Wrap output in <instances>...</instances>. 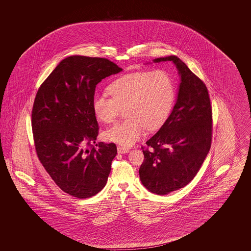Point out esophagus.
<instances>
[{
	"mask_svg": "<svg viewBox=\"0 0 251 251\" xmlns=\"http://www.w3.org/2000/svg\"><path fill=\"white\" fill-rule=\"evenodd\" d=\"M130 150L126 147H122V146H118V152L119 153H127L129 152Z\"/></svg>",
	"mask_w": 251,
	"mask_h": 251,
	"instance_id": "obj_1",
	"label": "esophagus"
}]
</instances>
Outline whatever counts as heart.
<instances>
[{
	"instance_id": "b5f03b06",
	"label": "heart",
	"mask_w": 251,
	"mask_h": 251,
	"mask_svg": "<svg viewBox=\"0 0 251 251\" xmlns=\"http://www.w3.org/2000/svg\"><path fill=\"white\" fill-rule=\"evenodd\" d=\"M107 94L96 93L92 107L97 119L112 123L125 109L126 120L103 132V137L123 146L138 141L146 130L155 131L167 121L175 100L174 83L163 70L124 75L109 85Z\"/></svg>"
}]
</instances>
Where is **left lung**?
I'll use <instances>...</instances> for the list:
<instances>
[{"label":"left lung","instance_id":"8db88e82","mask_svg":"<svg viewBox=\"0 0 251 251\" xmlns=\"http://www.w3.org/2000/svg\"><path fill=\"white\" fill-rule=\"evenodd\" d=\"M162 61L176 65L180 84L170 116L141 148L140 179L157 195L179 190L195 178L210 151L213 133V111L205 84L177 56L154 59Z\"/></svg>","mask_w":251,"mask_h":251}]
</instances>
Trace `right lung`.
<instances>
[{
    "instance_id": "add662e5",
    "label": "right lung",
    "mask_w": 251,
    "mask_h": 251,
    "mask_svg": "<svg viewBox=\"0 0 251 251\" xmlns=\"http://www.w3.org/2000/svg\"><path fill=\"white\" fill-rule=\"evenodd\" d=\"M114 62L73 55L62 60L39 86L32 109L36 155L61 190L78 199L95 196L107 182L114 143H96L92 107L96 85L121 72Z\"/></svg>"
}]
</instances>
